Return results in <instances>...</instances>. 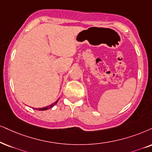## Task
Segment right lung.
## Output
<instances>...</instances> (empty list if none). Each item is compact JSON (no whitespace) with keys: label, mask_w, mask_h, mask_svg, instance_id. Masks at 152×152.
I'll return each mask as SVG.
<instances>
[{"label":"right lung","mask_w":152,"mask_h":152,"mask_svg":"<svg viewBox=\"0 0 152 152\" xmlns=\"http://www.w3.org/2000/svg\"><path fill=\"white\" fill-rule=\"evenodd\" d=\"M57 102H58V99H57V100L56 102H54V103L51 104L50 105H48V106H46L45 107H43V108H39V109H37V110H39V111H45V110H48V109H50V108H52V107H53L54 106H55V105L57 103ZM34 109H36V108H34Z\"/></svg>","instance_id":"add662e5"}]
</instances>
